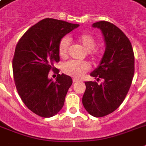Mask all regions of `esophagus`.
<instances>
[{"label": "esophagus", "mask_w": 146, "mask_h": 146, "mask_svg": "<svg viewBox=\"0 0 146 146\" xmlns=\"http://www.w3.org/2000/svg\"><path fill=\"white\" fill-rule=\"evenodd\" d=\"M73 82H78V81H80V80H79V79H77V78H73Z\"/></svg>", "instance_id": "34e87169"}]
</instances>
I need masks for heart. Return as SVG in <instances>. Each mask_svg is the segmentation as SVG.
<instances>
[{
  "label": "heart",
  "instance_id": "b5f03b06",
  "mask_svg": "<svg viewBox=\"0 0 146 146\" xmlns=\"http://www.w3.org/2000/svg\"><path fill=\"white\" fill-rule=\"evenodd\" d=\"M75 40L80 43L85 49L92 54L91 50H93L96 46V40L93 35L89 33H82L76 35ZM70 44V39L67 37H64L60 41L58 44V52L60 57H65L67 54V50ZM94 54L98 56L97 52H94ZM90 65L86 61H79V60H70L64 65V73L67 75L72 76L74 77H81L86 72L89 70Z\"/></svg>",
  "mask_w": 146,
  "mask_h": 146
}]
</instances>
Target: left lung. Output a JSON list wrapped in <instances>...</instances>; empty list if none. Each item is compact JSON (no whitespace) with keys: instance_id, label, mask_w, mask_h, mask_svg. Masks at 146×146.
Returning a JSON list of instances; mask_svg holds the SVG:
<instances>
[{"instance_id":"8db88e82","label":"left lung","mask_w":146,"mask_h":146,"mask_svg":"<svg viewBox=\"0 0 146 146\" xmlns=\"http://www.w3.org/2000/svg\"><path fill=\"white\" fill-rule=\"evenodd\" d=\"M92 27L102 31L105 50L90 76L97 80L102 78L104 82H85L82 104L89 114L101 117L117 109L127 96L135 70L134 54L129 38L115 25L100 21L92 24Z\"/></svg>"}]
</instances>
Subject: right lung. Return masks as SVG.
<instances>
[{"mask_svg":"<svg viewBox=\"0 0 146 146\" xmlns=\"http://www.w3.org/2000/svg\"><path fill=\"white\" fill-rule=\"evenodd\" d=\"M79 26L46 18L29 29L17 43L13 59L16 87L26 106L40 117H53L64 106L72 78L57 74L54 82L48 73L60 61V41Z\"/></svg>","mask_w":146,"mask_h":146,"instance_id":"right-lung-1","label":"right lung"}]
</instances>
